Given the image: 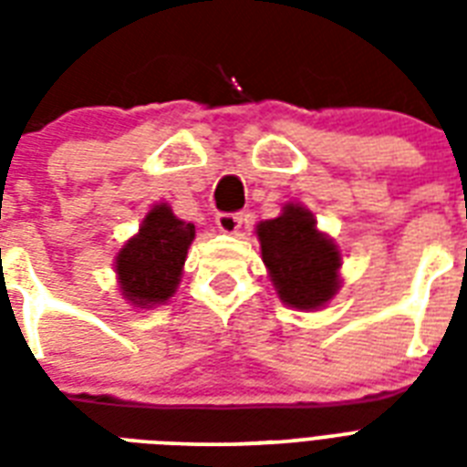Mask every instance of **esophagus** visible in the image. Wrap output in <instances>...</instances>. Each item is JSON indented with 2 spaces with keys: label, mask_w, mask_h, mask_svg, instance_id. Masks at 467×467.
<instances>
[{
  "label": "esophagus",
  "mask_w": 467,
  "mask_h": 467,
  "mask_svg": "<svg viewBox=\"0 0 467 467\" xmlns=\"http://www.w3.org/2000/svg\"><path fill=\"white\" fill-rule=\"evenodd\" d=\"M215 225L220 227V233L237 234L242 227V215L240 213H220L215 218Z\"/></svg>",
  "instance_id": "34e87169"
}]
</instances>
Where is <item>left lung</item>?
<instances>
[{
  "label": "left lung",
  "instance_id": "1",
  "mask_svg": "<svg viewBox=\"0 0 467 467\" xmlns=\"http://www.w3.org/2000/svg\"><path fill=\"white\" fill-rule=\"evenodd\" d=\"M262 262L281 303L296 310H319L341 288V252L300 203H285L278 218L256 225Z\"/></svg>",
  "mask_w": 467,
  "mask_h": 467
}]
</instances>
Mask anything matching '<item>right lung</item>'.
Wrapping results in <instances>:
<instances>
[{
	"instance_id": "1",
	"label": "right lung",
	"mask_w": 467,
	"mask_h": 467,
	"mask_svg": "<svg viewBox=\"0 0 467 467\" xmlns=\"http://www.w3.org/2000/svg\"><path fill=\"white\" fill-rule=\"evenodd\" d=\"M193 237V223L176 218L171 205H152L140 230L126 240L113 259L120 296L145 310L174 298Z\"/></svg>"
}]
</instances>
